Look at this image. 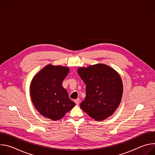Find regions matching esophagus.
<instances>
[{
    "label": "esophagus",
    "mask_w": 155,
    "mask_h": 155,
    "mask_svg": "<svg viewBox=\"0 0 155 155\" xmlns=\"http://www.w3.org/2000/svg\"><path fill=\"white\" fill-rule=\"evenodd\" d=\"M74 102H75V104H76L77 105H78L79 103H80V101L79 99H75V100L74 101Z\"/></svg>",
    "instance_id": "1"
}]
</instances>
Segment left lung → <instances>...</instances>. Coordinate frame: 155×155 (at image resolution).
I'll return each instance as SVG.
<instances>
[{"instance_id":"obj_1","label":"left lung","mask_w":155,"mask_h":155,"mask_svg":"<svg viewBox=\"0 0 155 155\" xmlns=\"http://www.w3.org/2000/svg\"><path fill=\"white\" fill-rule=\"evenodd\" d=\"M77 72L86 84V97L81 108L96 121L111 116L118 107L123 92L119 74L103 64L80 68Z\"/></svg>"}]
</instances>
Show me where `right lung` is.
<instances>
[{
	"label": "right lung",
	"mask_w": 155,
	"mask_h": 155,
	"mask_svg": "<svg viewBox=\"0 0 155 155\" xmlns=\"http://www.w3.org/2000/svg\"><path fill=\"white\" fill-rule=\"evenodd\" d=\"M69 72L68 67L49 64L34 77L30 86L31 97L43 117L59 120L75 105L62 85Z\"/></svg>",
	"instance_id": "add662e5"
}]
</instances>
